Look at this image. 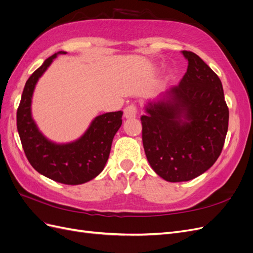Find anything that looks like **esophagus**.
<instances>
[{"label": "esophagus", "instance_id": "1", "mask_svg": "<svg viewBox=\"0 0 253 253\" xmlns=\"http://www.w3.org/2000/svg\"><path fill=\"white\" fill-rule=\"evenodd\" d=\"M125 117L126 119L128 118H135L137 115V106L135 104H129L124 110Z\"/></svg>", "mask_w": 253, "mask_h": 253}]
</instances>
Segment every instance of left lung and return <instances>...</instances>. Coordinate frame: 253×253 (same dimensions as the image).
Wrapping results in <instances>:
<instances>
[{"label": "left lung", "mask_w": 253, "mask_h": 253, "mask_svg": "<svg viewBox=\"0 0 253 253\" xmlns=\"http://www.w3.org/2000/svg\"><path fill=\"white\" fill-rule=\"evenodd\" d=\"M187 73L177 86L144 104L145 156L157 175L188 181L216 162L228 131L229 110L217 75L192 51L182 50Z\"/></svg>", "instance_id": "obj_1"}]
</instances>
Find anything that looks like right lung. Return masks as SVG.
I'll return each instance as SVG.
<instances>
[{"instance_id": "1", "label": "right lung", "mask_w": 253, "mask_h": 253, "mask_svg": "<svg viewBox=\"0 0 253 253\" xmlns=\"http://www.w3.org/2000/svg\"><path fill=\"white\" fill-rule=\"evenodd\" d=\"M65 53L59 51L45 60L26 81L17 112V127L23 150L36 171L57 182L81 185L94 179L104 169L124 113L99 115L91 120L84 134L72 142L51 141L40 131L32 114L34 90L52 61Z\"/></svg>"}]
</instances>
